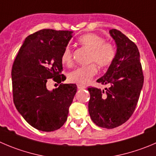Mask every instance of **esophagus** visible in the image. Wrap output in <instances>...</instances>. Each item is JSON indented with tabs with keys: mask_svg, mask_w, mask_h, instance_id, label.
<instances>
[{
	"mask_svg": "<svg viewBox=\"0 0 156 156\" xmlns=\"http://www.w3.org/2000/svg\"><path fill=\"white\" fill-rule=\"evenodd\" d=\"M77 88L79 89V90H83V89H86L87 87H86L85 86H83V85H80V84H78V85H77Z\"/></svg>",
	"mask_w": 156,
	"mask_h": 156,
	"instance_id": "esophagus-1",
	"label": "esophagus"
}]
</instances>
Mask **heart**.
I'll list each match as a JSON object with an SVG mask.
<instances>
[{
  "instance_id": "heart-1",
  "label": "heart",
  "mask_w": 156,
  "mask_h": 156,
  "mask_svg": "<svg viewBox=\"0 0 156 156\" xmlns=\"http://www.w3.org/2000/svg\"><path fill=\"white\" fill-rule=\"evenodd\" d=\"M80 44L90 50L88 61L95 63L99 67H106L112 63L115 56V47L110 43L104 42L102 37L96 34H87L79 39ZM61 62L66 66H71L73 63L70 47H66L61 55ZM97 69L94 63L80 66L71 71L68 75L70 82L85 85L90 83L96 75Z\"/></svg>"
}]
</instances>
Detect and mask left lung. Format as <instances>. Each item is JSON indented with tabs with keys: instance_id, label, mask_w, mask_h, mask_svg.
<instances>
[{
	"instance_id": "8db88e82",
	"label": "left lung",
	"mask_w": 156,
	"mask_h": 156,
	"mask_svg": "<svg viewBox=\"0 0 156 156\" xmlns=\"http://www.w3.org/2000/svg\"><path fill=\"white\" fill-rule=\"evenodd\" d=\"M116 45L113 61L106 73L96 80L109 85L106 91L88 88L90 99L88 109L96 126L113 129L119 126L133 115L139 100L144 81L138 47L121 31L109 30Z\"/></svg>"
}]
</instances>
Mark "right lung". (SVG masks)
Masks as SVG:
<instances>
[{"mask_svg":"<svg viewBox=\"0 0 156 156\" xmlns=\"http://www.w3.org/2000/svg\"><path fill=\"white\" fill-rule=\"evenodd\" d=\"M73 31L43 29L29 35L20 48L11 71L16 109L34 128L52 132L63 126L76 93V84L61 83L49 90L48 79L60 83L61 55Z\"/></svg>","mask_w":156,"mask_h":156,"instance_id":"1","label":"right lung"}]
</instances>
